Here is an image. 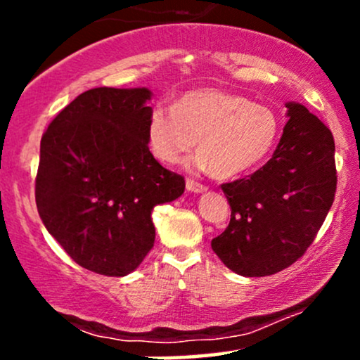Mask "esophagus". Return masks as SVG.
Masks as SVG:
<instances>
[{
  "instance_id": "34e87169",
  "label": "esophagus",
  "mask_w": 360,
  "mask_h": 360,
  "mask_svg": "<svg viewBox=\"0 0 360 360\" xmlns=\"http://www.w3.org/2000/svg\"><path fill=\"white\" fill-rule=\"evenodd\" d=\"M186 189H188V191L198 194V193H205L208 188H206V186H203V184L196 183V181L188 179V181H186Z\"/></svg>"
}]
</instances>
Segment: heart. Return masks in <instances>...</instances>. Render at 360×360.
<instances>
[{
  "label": "heart",
  "mask_w": 360,
  "mask_h": 360,
  "mask_svg": "<svg viewBox=\"0 0 360 360\" xmlns=\"http://www.w3.org/2000/svg\"><path fill=\"white\" fill-rule=\"evenodd\" d=\"M279 118L269 106L223 89H193L174 108L157 105L147 122V143L157 160L176 164L196 146L193 171L230 179L255 167L278 142Z\"/></svg>",
  "instance_id": "b5f03b06"
}]
</instances>
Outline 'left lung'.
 I'll return each instance as SVG.
<instances>
[{"instance_id":"obj_1","label":"left lung","mask_w":360,"mask_h":360,"mask_svg":"<svg viewBox=\"0 0 360 360\" xmlns=\"http://www.w3.org/2000/svg\"><path fill=\"white\" fill-rule=\"evenodd\" d=\"M278 148L254 174L223 184L232 214L212 249L230 271L262 278L307 252L335 198L332 131L301 103H286Z\"/></svg>"}]
</instances>
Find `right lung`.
<instances>
[{"label":"right lung","instance_id":"right-lung-1","mask_svg":"<svg viewBox=\"0 0 360 360\" xmlns=\"http://www.w3.org/2000/svg\"><path fill=\"white\" fill-rule=\"evenodd\" d=\"M148 88H94L40 140L35 201L74 262L105 276L134 272L154 247L152 210L184 193L183 176L148 150Z\"/></svg>","mask_w":360,"mask_h":360}]
</instances>
